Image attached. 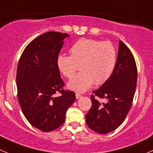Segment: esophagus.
<instances>
[{
	"label": "esophagus",
	"mask_w": 153,
	"mask_h": 153,
	"mask_svg": "<svg viewBox=\"0 0 153 153\" xmlns=\"http://www.w3.org/2000/svg\"><path fill=\"white\" fill-rule=\"evenodd\" d=\"M75 97H76L77 99H79L82 97V96H81V94H79V93H75Z\"/></svg>",
	"instance_id": "obj_1"
}]
</instances>
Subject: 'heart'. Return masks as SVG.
Returning <instances> with one entry per match:
<instances>
[{
  "instance_id": "1",
  "label": "heart",
  "mask_w": 153,
  "mask_h": 153,
  "mask_svg": "<svg viewBox=\"0 0 153 153\" xmlns=\"http://www.w3.org/2000/svg\"><path fill=\"white\" fill-rule=\"evenodd\" d=\"M70 56L60 54L56 63L59 71L68 78L74 76L79 65L81 71L68 82L67 87L77 93H84L93 84L101 85L112 75L117 54L109 42L80 39L69 48Z\"/></svg>"
}]
</instances>
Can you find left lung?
<instances>
[{"mask_svg":"<svg viewBox=\"0 0 153 153\" xmlns=\"http://www.w3.org/2000/svg\"><path fill=\"white\" fill-rule=\"evenodd\" d=\"M137 67L135 60L128 47L120 41L117 60L109 78L96 90L94 95L105 98L101 103L90 96L92 106L86 115L90 128L99 134H108L123 123L131 107L136 85Z\"/></svg>","mask_w":153,"mask_h":153,"instance_id":"1","label":"left lung"}]
</instances>
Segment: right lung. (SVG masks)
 <instances>
[{"label":"right lung","mask_w":153,"mask_h":153,"mask_svg":"<svg viewBox=\"0 0 153 153\" xmlns=\"http://www.w3.org/2000/svg\"><path fill=\"white\" fill-rule=\"evenodd\" d=\"M67 33L47 32L31 41L19 60L16 74L18 99L24 115L33 127L53 131L65 122L75 100L72 91L63 90L56 60ZM60 92V97L55 94Z\"/></svg>","instance_id":"obj_1"}]
</instances>
